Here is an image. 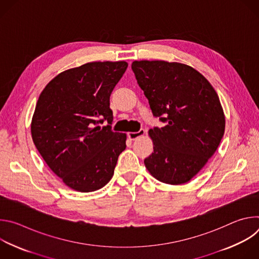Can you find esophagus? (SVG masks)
I'll return each mask as SVG.
<instances>
[{"instance_id":"34e87169","label":"esophagus","mask_w":259,"mask_h":259,"mask_svg":"<svg viewBox=\"0 0 259 259\" xmlns=\"http://www.w3.org/2000/svg\"><path fill=\"white\" fill-rule=\"evenodd\" d=\"M144 134H145V130H144V129H140V130L137 131V132H129V133H128V137H129V139H131V140H135V139H137L138 137L143 136Z\"/></svg>"}]
</instances>
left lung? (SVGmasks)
I'll return each mask as SVG.
<instances>
[{
  "label": "left lung",
  "mask_w": 259,
  "mask_h": 259,
  "mask_svg": "<svg viewBox=\"0 0 259 259\" xmlns=\"http://www.w3.org/2000/svg\"><path fill=\"white\" fill-rule=\"evenodd\" d=\"M131 67L154 116L167 123L149 130L154 153L144 159V165L161 182L187 183L214 155L225 134L226 117L219 97L190 65L135 60Z\"/></svg>",
  "instance_id": "1"
}]
</instances>
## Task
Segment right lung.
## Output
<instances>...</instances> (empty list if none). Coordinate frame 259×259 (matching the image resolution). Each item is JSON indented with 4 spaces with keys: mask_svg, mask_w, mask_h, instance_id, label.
<instances>
[{
    "mask_svg": "<svg viewBox=\"0 0 259 259\" xmlns=\"http://www.w3.org/2000/svg\"><path fill=\"white\" fill-rule=\"evenodd\" d=\"M127 66L126 61H94L66 69L36 102L32 141L49 168L77 192L103 188L126 149V134L110 130L109 97ZM104 119L110 125L101 128Z\"/></svg>",
    "mask_w": 259,
    "mask_h": 259,
    "instance_id": "1",
    "label": "right lung"
}]
</instances>
